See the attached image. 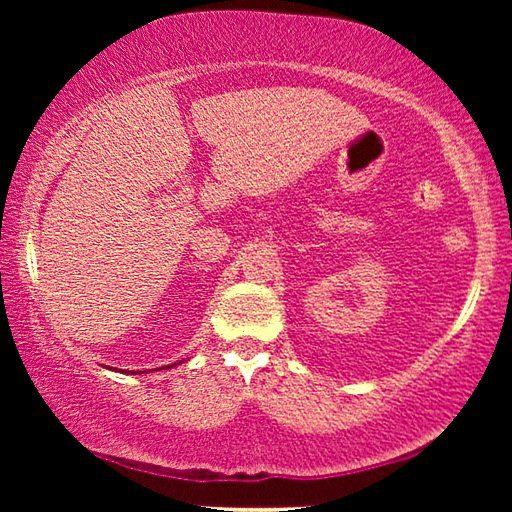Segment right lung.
<instances>
[{
	"instance_id": "1",
	"label": "right lung",
	"mask_w": 512,
	"mask_h": 512,
	"mask_svg": "<svg viewBox=\"0 0 512 512\" xmlns=\"http://www.w3.org/2000/svg\"><path fill=\"white\" fill-rule=\"evenodd\" d=\"M178 363H180V361H178ZM173 366H176V363H171V366H164V368H173ZM160 370H162V368H160ZM131 372H133V370H128V375H131ZM144 372H149V370H144ZM144 372L140 370V375H144ZM133 375H135V372H133Z\"/></svg>"
}]
</instances>
